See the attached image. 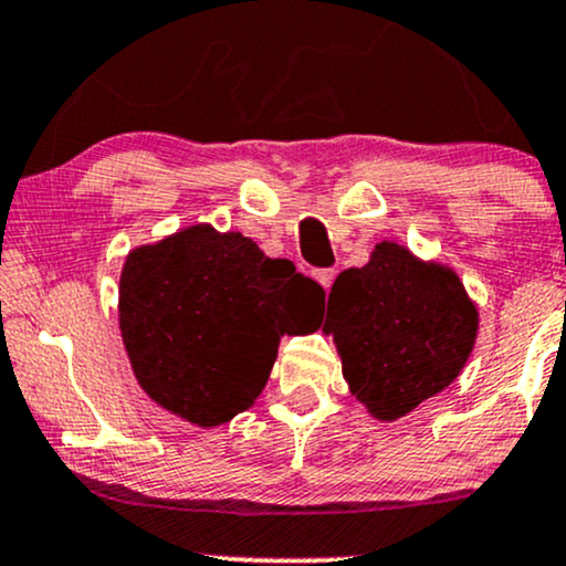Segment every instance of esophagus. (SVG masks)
<instances>
[{"label": "esophagus", "instance_id": "esophagus-1", "mask_svg": "<svg viewBox=\"0 0 566 566\" xmlns=\"http://www.w3.org/2000/svg\"><path fill=\"white\" fill-rule=\"evenodd\" d=\"M313 276H316V282L322 284L324 290H329L332 282H335V269H318Z\"/></svg>", "mask_w": 566, "mask_h": 566}]
</instances>
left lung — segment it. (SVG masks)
Returning <instances> with one entry per match:
<instances>
[{"mask_svg":"<svg viewBox=\"0 0 566 566\" xmlns=\"http://www.w3.org/2000/svg\"><path fill=\"white\" fill-rule=\"evenodd\" d=\"M478 329V305L459 274L390 240L335 279L324 322L345 382L379 421L446 390L472 356Z\"/></svg>","mask_w":566,"mask_h":566,"instance_id":"obj_1","label":"left lung"}]
</instances>
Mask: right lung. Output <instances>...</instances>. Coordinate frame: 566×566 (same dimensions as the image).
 I'll list each match as a JSON object with an SVG mask.
<instances>
[{
	"instance_id": "add662e5",
	"label": "right lung",
	"mask_w": 566,
	"mask_h": 566,
	"mask_svg": "<svg viewBox=\"0 0 566 566\" xmlns=\"http://www.w3.org/2000/svg\"><path fill=\"white\" fill-rule=\"evenodd\" d=\"M324 290L240 231L195 223L128 253L118 324L142 390L197 427L227 424L269 382L290 318Z\"/></svg>"
}]
</instances>
